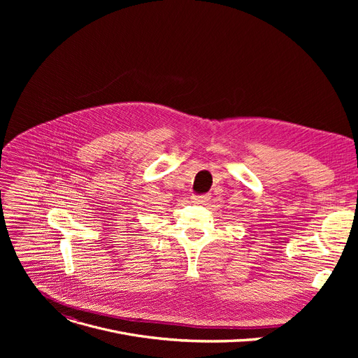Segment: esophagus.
Returning <instances> with one entry per match:
<instances>
[{"instance_id":"34e87169","label":"esophagus","mask_w":358,"mask_h":358,"mask_svg":"<svg viewBox=\"0 0 358 358\" xmlns=\"http://www.w3.org/2000/svg\"><path fill=\"white\" fill-rule=\"evenodd\" d=\"M191 199L195 203H206V202L210 201V196L208 195H192Z\"/></svg>"}]
</instances>
